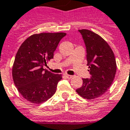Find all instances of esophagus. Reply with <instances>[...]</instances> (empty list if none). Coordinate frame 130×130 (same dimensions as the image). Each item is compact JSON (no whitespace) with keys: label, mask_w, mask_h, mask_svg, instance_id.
<instances>
[{"label":"esophagus","mask_w":130,"mask_h":130,"mask_svg":"<svg viewBox=\"0 0 130 130\" xmlns=\"http://www.w3.org/2000/svg\"><path fill=\"white\" fill-rule=\"evenodd\" d=\"M63 75H65L67 78H71L73 77V75H69V74H67V73H64Z\"/></svg>","instance_id":"obj_1"}]
</instances>
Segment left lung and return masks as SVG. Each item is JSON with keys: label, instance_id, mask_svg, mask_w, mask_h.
<instances>
[{"label": "left lung", "instance_id": "1", "mask_svg": "<svg viewBox=\"0 0 130 130\" xmlns=\"http://www.w3.org/2000/svg\"><path fill=\"white\" fill-rule=\"evenodd\" d=\"M85 47L90 78H83L82 87L76 90L85 99H94L104 94L113 81L116 61L113 52L101 36L87 29L78 30Z\"/></svg>", "mask_w": 130, "mask_h": 130}]
</instances>
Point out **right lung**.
<instances>
[{"instance_id": "1", "label": "right lung", "mask_w": 130, "mask_h": 130, "mask_svg": "<svg viewBox=\"0 0 130 130\" xmlns=\"http://www.w3.org/2000/svg\"><path fill=\"white\" fill-rule=\"evenodd\" d=\"M67 34H34L22 44L17 52L12 67L15 86L23 97L34 104H41L56 92L60 74L44 69L47 61L54 57L58 44Z\"/></svg>"}]
</instances>
